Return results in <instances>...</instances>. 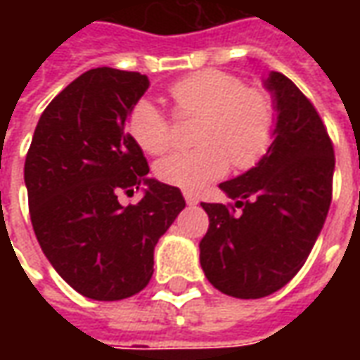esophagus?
<instances>
[{
    "label": "esophagus",
    "instance_id": "obj_1",
    "mask_svg": "<svg viewBox=\"0 0 360 360\" xmlns=\"http://www.w3.org/2000/svg\"><path fill=\"white\" fill-rule=\"evenodd\" d=\"M183 196H185V200H187L188 206H195V204H198V196L193 195V193L185 191V193H183Z\"/></svg>",
    "mask_w": 360,
    "mask_h": 360
}]
</instances>
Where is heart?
Returning <instances> with one entry per match:
<instances>
[{"mask_svg":"<svg viewBox=\"0 0 360 360\" xmlns=\"http://www.w3.org/2000/svg\"><path fill=\"white\" fill-rule=\"evenodd\" d=\"M175 113L202 115L196 129L198 148L173 152L156 164L158 179L185 191H200L226 175L229 164L247 169L270 148L276 108L268 92L247 86L239 75L204 69L169 86ZM127 131L148 154H164L173 144L169 115L142 98L129 110Z\"/></svg>","mask_w":360,"mask_h":360,"instance_id":"obj_1","label":"heart"}]
</instances>
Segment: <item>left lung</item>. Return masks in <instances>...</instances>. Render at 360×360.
Segmentation results:
<instances>
[{"label": "left lung", "mask_w": 360, "mask_h": 360, "mask_svg": "<svg viewBox=\"0 0 360 360\" xmlns=\"http://www.w3.org/2000/svg\"><path fill=\"white\" fill-rule=\"evenodd\" d=\"M264 86L278 110L276 139L257 167L219 185L235 204L202 202L210 226L200 266L237 299L276 293L295 278L332 202L335 156L318 111L285 75L271 71Z\"/></svg>", "instance_id": "1"}]
</instances>
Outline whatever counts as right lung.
<instances>
[{
	"label": "right lung",
	"instance_id": "1",
	"mask_svg": "<svg viewBox=\"0 0 360 360\" xmlns=\"http://www.w3.org/2000/svg\"><path fill=\"white\" fill-rule=\"evenodd\" d=\"M148 77L98 67L44 110L25 162L28 210L44 255L75 291L119 301L148 285L154 247L185 208L181 191L148 179V162L125 131ZM146 184L141 203L117 196Z\"/></svg>",
	"mask_w": 360,
	"mask_h": 360
}]
</instances>
